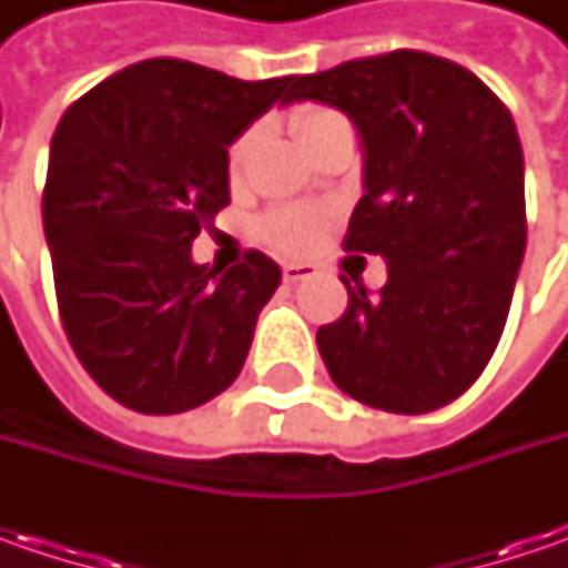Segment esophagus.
<instances>
[{"label": "esophagus", "instance_id": "34e87169", "mask_svg": "<svg viewBox=\"0 0 568 568\" xmlns=\"http://www.w3.org/2000/svg\"><path fill=\"white\" fill-rule=\"evenodd\" d=\"M284 281L287 284H296V281H303V277H310V274H316V265H306V262H284Z\"/></svg>", "mask_w": 568, "mask_h": 568}]
</instances>
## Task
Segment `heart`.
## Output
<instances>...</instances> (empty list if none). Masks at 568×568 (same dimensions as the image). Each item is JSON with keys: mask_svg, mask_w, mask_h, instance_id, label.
I'll list each match as a JSON object with an SVG mask.
<instances>
[{"mask_svg": "<svg viewBox=\"0 0 568 568\" xmlns=\"http://www.w3.org/2000/svg\"><path fill=\"white\" fill-rule=\"evenodd\" d=\"M332 120H338V113L335 110H325V106H306V110H300L294 116L296 139L303 144H310ZM250 144L252 132H243L236 142L230 144V170H236V166L246 161ZM322 230H325V214L318 207L310 205L274 207L272 214H265L262 224H258V233H262V240L268 246L281 252H294V255L313 250L318 240H322Z\"/></svg>", "mask_w": 568, "mask_h": 568, "instance_id": "obj_1", "label": "heart"}]
</instances>
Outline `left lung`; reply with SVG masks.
Listing matches in <instances>:
<instances>
[{
  "mask_svg": "<svg viewBox=\"0 0 568 568\" xmlns=\"http://www.w3.org/2000/svg\"><path fill=\"white\" fill-rule=\"evenodd\" d=\"M291 100L344 110L363 195L344 250L382 255L379 294L351 287L316 344L344 395L426 414L465 395L503 338L525 258V158L513 113L465 65L420 50L300 75Z\"/></svg>",
  "mask_w": 568,
  "mask_h": 568,
  "instance_id": "1",
  "label": "left lung"
}]
</instances>
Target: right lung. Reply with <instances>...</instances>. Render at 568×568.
<instances>
[{"label": "right lung", "mask_w": 568, "mask_h": 568, "mask_svg": "<svg viewBox=\"0 0 568 568\" xmlns=\"http://www.w3.org/2000/svg\"><path fill=\"white\" fill-rule=\"evenodd\" d=\"M294 75L240 81L186 59H144L62 113L43 230L62 328L91 379L139 414L221 395L250 354L281 268L250 250L227 272L192 240L230 205L227 144Z\"/></svg>", "instance_id": "right-lung-1"}]
</instances>
